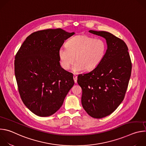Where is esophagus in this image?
Returning <instances> with one entry per match:
<instances>
[{
	"mask_svg": "<svg viewBox=\"0 0 146 146\" xmlns=\"http://www.w3.org/2000/svg\"><path fill=\"white\" fill-rule=\"evenodd\" d=\"M73 80H74V81L75 83H77V76H73Z\"/></svg>",
	"mask_w": 146,
	"mask_h": 146,
	"instance_id": "esophagus-1",
	"label": "esophagus"
}]
</instances>
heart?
Instances as JSON below:
<instances>
[{"mask_svg":"<svg viewBox=\"0 0 146 146\" xmlns=\"http://www.w3.org/2000/svg\"><path fill=\"white\" fill-rule=\"evenodd\" d=\"M106 51L107 44L104 40L79 35L69 39L66 47L59 49L58 55L60 66L65 70H68L75 60L72 70L78 73L83 69L90 71L96 68Z\"/></svg>","mask_w":146,"mask_h":146,"instance_id":"obj_1","label":"heart"}]
</instances>
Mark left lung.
<instances>
[{"mask_svg": "<svg viewBox=\"0 0 146 146\" xmlns=\"http://www.w3.org/2000/svg\"><path fill=\"white\" fill-rule=\"evenodd\" d=\"M106 40L108 49L100 64L90 72L78 76L82 89L81 103L95 118L106 117L119 106L125 95L131 75L132 63L124 41L105 31H89Z\"/></svg>", "mask_w": 146, "mask_h": 146, "instance_id": "8db88e82", "label": "left lung"}]
</instances>
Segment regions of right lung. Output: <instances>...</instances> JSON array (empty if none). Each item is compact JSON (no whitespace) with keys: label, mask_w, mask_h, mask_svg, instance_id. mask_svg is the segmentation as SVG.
Returning <instances> with one entry per match:
<instances>
[{"label":"right lung","mask_w":146,"mask_h":146,"mask_svg":"<svg viewBox=\"0 0 146 146\" xmlns=\"http://www.w3.org/2000/svg\"><path fill=\"white\" fill-rule=\"evenodd\" d=\"M74 34L60 28L33 32L15 56L20 97L38 116L48 117L56 112L74 84L73 74L60 66L58 55L65 40Z\"/></svg>","instance_id":"obj_1"}]
</instances>
